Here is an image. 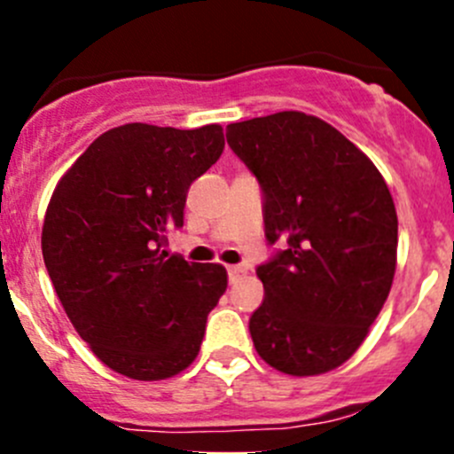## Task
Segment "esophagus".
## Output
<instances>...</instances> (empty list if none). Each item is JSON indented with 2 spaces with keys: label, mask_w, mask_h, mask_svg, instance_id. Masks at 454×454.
<instances>
[{
  "label": "esophagus",
  "mask_w": 454,
  "mask_h": 454,
  "mask_svg": "<svg viewBox=\"0 0 454 454\" xmlns=\"http://www.w3.org/2000/svg\"><path fill=\"white\" fill-rule=\"evenodd\" d=\"M244 272H246L244 265H228V278H231V283L237 281Z\"/></svg>",
  "instance_id": "1"
}]
</instances>
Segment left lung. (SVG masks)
Segmentation results:
<instances>
[{
	"mask_svg": "<svg viewBox=\"0 0 454 454\" xmlns=\"http://www.w3.org/2000/svg\"><path fill=\"white\" fill-rule=\"evenodd\" d=\"M263 191L265 290L250 316L254 349L287 375L340 367L367 338L397 263V213L367 155L320 118L278 112L226 127Z\"/></svg>",
	"mask_w": 454,
	"mask_h": 454,
	"instance_id": "8db88e82",
	"label": "left lung"
}]
</instances>
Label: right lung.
I'll return each mask as SVG.
<instances>
[{"mask_svg": "<svg viewBox=\"0 0 454 454\" xmlns=\"http://www.w3.org/2000/svg\"><path fill=\"white\" fill-rule=\"evenodd\" d=\"M222 151L219 125L129 122L91 142L50 198L45 268L79 336L116 373L153 382L198 358L226 268L164 246L184 226L189 186Z\"/></svg>", "mask_w": 454, "mask_h": 454, "instance_id": "add662e5", "label": "right lung"}]
</instances>
